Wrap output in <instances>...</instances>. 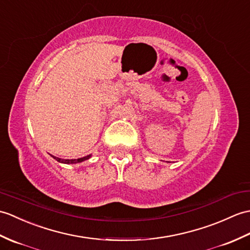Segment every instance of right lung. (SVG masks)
Returning <instances> with one entry per match:
<instances>
[{
    "mask_svg": "<svg viewBox=\"0 0 250 250\" xmlns=\"http://www.w3.org/2000/svg\"><path fill=\"white\" fill-rule=\"evenodd\" d=\"M52 156H53V158H54L57 162H60V163H62V164H77V163H82V162L90 159V158H91V154L83 156V158H80V159H72V160L60 159V158H56V156H54V155H52Z\"/></svg>",
    "mask_w": 250,
    "mask_h": 250,
    "instance_id": "add662e5",
    "label": "right lung"
}]
</instances>
